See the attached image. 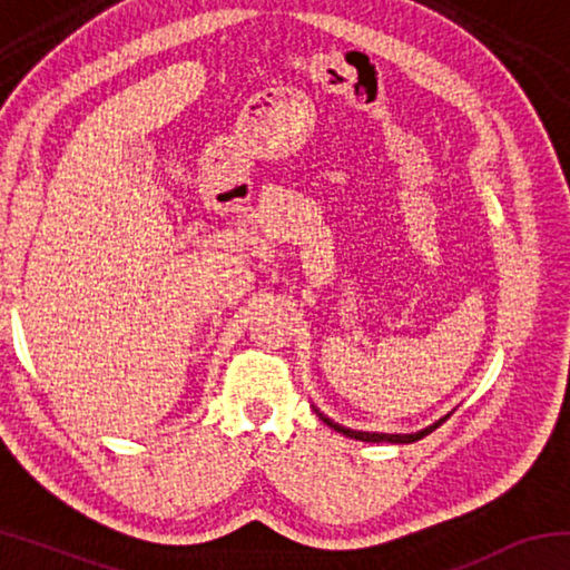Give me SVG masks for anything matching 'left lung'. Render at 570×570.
<instances>
[{
	"label": "left lung",
	"instance_id": "1",
	"mask_svg": "<svg viewBox=\"0 0 570 570\" xmlns=\"http://www.w3.org/2000/svg\"><path fill=\"white\" fill-rule=\"evenodd\" d=\"M314 412L320 414V417L330 424L332 430H336V432H342V435H346V438H352V440H362V442H392V445H410V442H417V440H422L424 435H430L432 430H438L442 422H445L452 412H448L445 417H440V420H435L432 424H428V428H422V430H417V432H410V435H397V432H394V435H390V432H362V430H352V428H344V424H340V422H334V420H330L326 417L324 412H320L314 407Z\"/></svg>",
	"mask_w": 570,
	"mask_h": 570
}]
</instances>
